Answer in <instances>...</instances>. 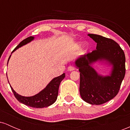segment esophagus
Masks as SVG:
<instances>
[{
	"instance_id": "34e87169",
	"label": "esophagus",
	"mask_w": 130,
	"mask_h": 130,
	"mask_svg": "<svg viewBox=\"0 0 130 130\" xmlns=\"http://www.w3.org/2000/svg\"><path fill=\"white\" fill-rule=\"evenodd\" d=\"M74 70V68L72 66H70L68 67V71H73V70Z\"/></svg>"
}]
</instances>
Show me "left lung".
Segmentation results:
<instances>
[{
    "mask_svg": "<svg viewBox=\"0 0 130 130\" xmlns=\"http://www.w3.org/2000/svg\"><path fill=\"white\" fill-rule=\"evenodd\" d=\"M96 44V50L82 55L74 62L80 72L79 92L82 99L90 104L105 103L117 95L125 74V56L117 43L96 34H88ZM97 61L112 67L109 75L98 74L92 65Z\"/></svg>",
    "mask_w": 130,
    "mask_h": 130,
    "instance_id": "obj_1",
    "label": "left lung"
}]
</instances>
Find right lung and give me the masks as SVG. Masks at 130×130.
I'll return each mask as SVG.
<instances>
[{
  "mask_svg": "<svg viewBox=\"0 0 130 130\" xmlns=\"http://www.w3.org/2000/svg\"><path fill=\"white\" fill-rule=\"evenodd\" d=\"M34 38H35L34 37H30L24 40L14 48V50L13 51L11 54L13 52L15 51L16 50H18L19 47H21V46L32 41L33 40H34ZM11 55H10V57H9L7 65H8V61L10 60V57H11ZM65 77V73H63L59 76L54 77L51 80L50 83L46 86V87L44 89L40 91L38 93L32 96H24L20 95L13 90V89L10 86H10L11 89V90L14 93V96L20 103L26 106H28L32 107V108H46V107L50 106L51 104L54 103L55 101H56L57 98L58 92H59V86H60L61 81Z\"/></svg>",
  "mask_w": 130,
  "mask_h": 130,
  "instance_id": "obj_1",
  "label": "right lung"
}]
</instances>
